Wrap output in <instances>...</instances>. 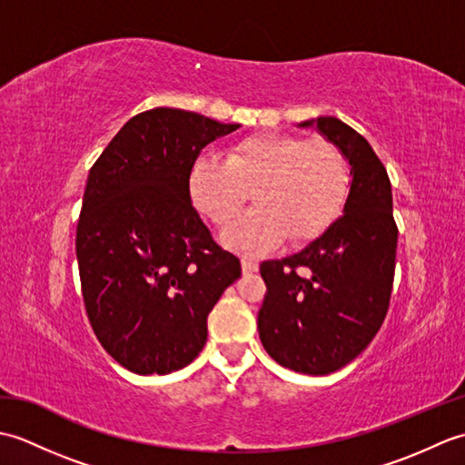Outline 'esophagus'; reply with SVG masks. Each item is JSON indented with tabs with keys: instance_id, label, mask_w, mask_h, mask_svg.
Returning a JSON list of instances; mask_svg holds the SVG:
<instances>
[{
	"instance_id": "1",
	"label": "esophagus",
	"mask_w": 465,
	"mask_h": 465,
	"mask_svg": "<svg viewBox=\"0 0 465 465\" xmlns=\"http://www.w3.org/2000/svg\"><path fill=\"white\" fill-rule=\"evenodd\" d=\"M258 268H260V263L255 262L253 258H242L243 273H253V272H258Z\"/></svg>"
}]
</instances>
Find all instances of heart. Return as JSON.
I'll return each mask as SVG.
<instances>
[{
    "instance_id": "1",
    "label": "heart",
    "mask_w": 465,
    "mask_h": 465,
    "mask_svg": "<svg viewBox=\"0 0 465 465\" xmlns=\"http://www.w3.org/2000/svg\"><path fill=\"white\" fill-rule=\"evenodd\" d=\"M348 157L330 140L292 134H252L227 145L225 160L203 153L192 163L187 190L193 207L215 225H227L243 205L260 207L223 232L240 252H263L283 238L318 240L341 215L350 195Z\"/></svg>"
}]
</instances>
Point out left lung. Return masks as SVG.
<instances>
[{"label":"left lung","instance_id":"left-lung-1","mask_svg":"<svg viewBox=\"0 0 465 465\" xmlns=\"http://www.w3.org/2000/svg\"><path fill=\"white\" fill-rule=\"evenodd\" d=\"M340 147L351 165L343 215L300 253L260 265L265 298L260 340L280 365L325 375L368 348L390 308L398 225L391 183L365 137L338 117L312 125Z\"/></svg>","mask_w":465,"mask_h":465}]
</instances>
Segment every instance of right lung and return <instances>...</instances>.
I'll list each match as a JSON object with an SVG mask.
<instances>
[{"mask_svg":"<svg viewBox=\"0 0 465 465\" xmlns=\"http://www.w3.org/2000/svg\"><path fill=\"white\" fill-rule=\"evenodd\" d=\"M195 112L134 115L87 175L75 253L94 333L134 373H172L207 340V315L242 275L187 190L207 143L238 130Z\"/></svg>","mask_w":465,"mask_h":465,"instance_id":"obj_1","label":"right lung"}]
</instances>
